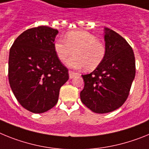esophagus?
Wrapping results in <instances>:
<instances>
[{
  "mask_svg": "<svg viewBox=\"0 0 149 149\" xmlns=\"http://www.w3.org/2000/svg\"><path fill=\"white\" fill-rule=\"evenodd\" d=\"M78 73H75L72 70H69V76H70V79H73V77H75L76 76H78Z\"/></svg>",
  "mask_w": 149,
  "mask_h": 149,
  "instance_id": "34e87169",
  "label": "esophagus"
}]
</instances>
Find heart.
Returning a JSON list of instances; mask_svg holds the SVG:
<instances>
[{"instance_id":"b5f03b06","label":"heart","mask_w":149,"mask_h":149,"mask_svg":"<svg viewBox=\"0 0 149 149\" xmlns=\"http://www.w3.org/2000/svg\"><path fill=\"white\" fill-rule=\"evenodd\" d=\"M55 54L61 62L74 55L67 64L72 68L94 70L101 64L107 54L105 45L96 37L85 31H70L64 39H58L54 43Z\"/></svg>"}]
</instances>
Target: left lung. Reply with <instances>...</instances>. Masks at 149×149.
<instances>
[{"instance_id": "obj_1", "label": "left lung", "mask_w": 149, "mask_h": 149, "mask_svg": "<svg viewBox=\"0 0 149 149\" xmlns=\"http://www.w3.org/2000/svg\"><path fill=\"white\" fill-rule=\"evenodd\" d=\"M105 30V58L92 73L82 75L85 82L80 92L82 103L96 113H107L124 104L136 74L134 53L121 35Z\"/></svg>"}]
</instances>
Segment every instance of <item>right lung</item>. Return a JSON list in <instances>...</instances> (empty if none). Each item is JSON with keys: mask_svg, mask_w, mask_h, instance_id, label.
<instances>
[{"mask_svg": "<svg viewBox=\"0 0 149 149\" xmlns=\"http://www.w3.org/2000/svg\"><path fill=\"white\" fill-rule=\"evenodd\" d=\"M58 33V30L44 25L30 28L10 48V87L22 107L33 113H42L55 107L61 87L69 79L68 70L54 49Z\"/></svg>", "mask_w": 149, "mask_h": 149, "instance_id": "add662e5", "label": "right lung"}]
</instances>
